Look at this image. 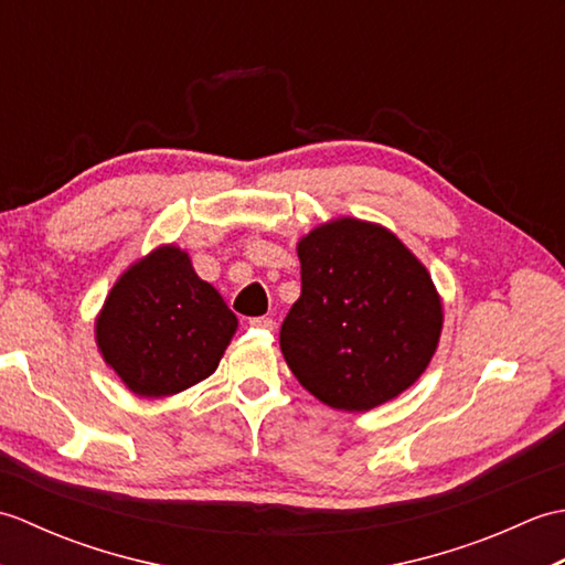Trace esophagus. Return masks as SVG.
I'll list each match as a JSON object with an SVG mask.
<instances>
[{"label":"esophagus","instance_id":"34e87169","mask_svg":"<svg viewBox=\"0 0 565 565\" xmlns=\"http://www.w3.org/2000/svg\"><path fill=\"white\" fill-rule=\"evenodd\" d=\"M249 326L252 328H262V330H274L276 322L271 318H267V316H262V318H252Z\"/></svg>","mask_w":565,"mask_h":565}]
</instances>
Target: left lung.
Masks as SVG:
<instances>
[{
	"instance_id": "8db88e82",
	"label": "left lung",
	"mask_w": 565,
	"mask_h": 565,
	"mask_svg": "<svg viewBox=\"0 0 565 565\" xmlns=\"http://www.w3.org/2000/svg\"><path fill=\"white\" fill-rule=\"evenodd\" d=\"M296 252L301 298L279 342L298 383L347 413L411 388L444 328L441 296L425 264L388 227L352 215L316 225Z\"/></svg>"
}]
</instances>
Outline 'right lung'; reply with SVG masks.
<instances>
[{"label":"right lung","instance_id":"1","mask_svg":"<svg viewBox=\"0 0 565 565\" xmlns=\"http://www.w3.org/2000/svg\"><path fill=\"white\" fill-rule=\"evenodd\" d=\"M235 330L223 296L174 243L130 264L94 320L106 366L140 398H167L209 379Z\"/></svg>","mask_w":565,"mask_h":565}]
</instances>
